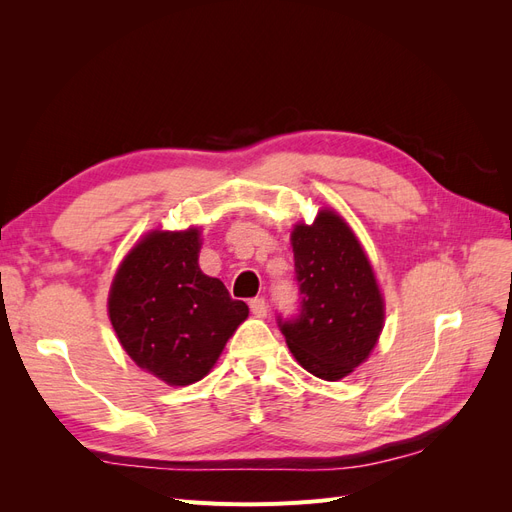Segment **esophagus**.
Masks as SVG:
<instances>
[{
    "mask_svg": "<svg viewBox=\"0 0 512 512\" xmlns=\"http://www.w3.org/2000/svg\"><path fill=\"white\" fill-rule=\"evenodd\" d=\"M250 309L256 318H265L267 316V301L262 297H256L250 301Z\"/></svg>",
    "mask_w": 512,
    "mask_h": 512,
    "instance_id": "1",
    "label": "esophagus"
}]
</instances>
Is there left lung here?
I'll return each mask as SVG.
<instances>
[{
  "label": "left lung",
  "mask_w": 512,
  "mask_h": 512,
  "mask_svg": "<svg viewBox=\"0 0 512 512\" xmlns=\"http://www.w3.org/2000/svg\"><path fill=\"white\" fill-rule=\"evenodd\" d=\"M299 314L277 316L294 359L322 380H342L374 350L384 299L374 269L350 226L322 209L312 226L292 230Z\"/></svg>",
  "instance_id": "8db88e82"
}]
</instances>
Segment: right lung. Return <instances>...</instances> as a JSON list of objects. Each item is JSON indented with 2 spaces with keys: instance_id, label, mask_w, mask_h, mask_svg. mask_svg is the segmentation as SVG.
I'll use <instances>...</instances> for the list:
<instances>
[{
  "instance_id": "obj_1",
  "label": "right lung",
  "mask_w": 512,
  "mask_h": 512,
  "mask_svg": "<svg viewBox=\"0 0 512 512\" xmlns=\"http://www.w3.org/2000/svg\"><path fill=\"white\" fill-rule=\"evenodd\" d=\"M200 232L153 230L123 258L108 316L130 359L170 386L209 374L250 314L218 277L198 267Z\"/></svg>"
}]
</instances>
